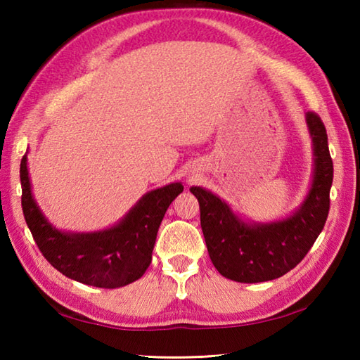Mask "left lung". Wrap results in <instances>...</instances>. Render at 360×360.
<instances>
[{
	"label": "left lung",
	"instance_id": "8db88e82",
	"mask_svg": "<svg viewBox=\"0 0 360 360\" xmlns=\"http://www.w3.org/2000/svg\"><path fill=\"white\" fill-rule=\"evenodd\" d=\"M313 141V179L307 197L290 216L271 222H248L210 191L193 186L200 222L212 265L236 283H264L300 264L324 229L330 208L333 163L327 131L314 112H307Z\"/></svg>",
	"mask_w": 360,
	"mask_h": 360
}]
</instances>
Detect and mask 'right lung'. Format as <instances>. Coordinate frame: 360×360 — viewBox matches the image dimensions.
<instances>
[{"instance_id": "1", "label": "right lung", "mask_w": 360, "mask_h": 360, "mask_svg": "<svg viewBox=\"0 0 360 360\" xmlns=\"http://www.w3.org/2000/svg\"><path fill=\"white\" fill-rule=\"evenodd\" d=\"M22 208L36 245L49 264L75 281L115 289L144 275L152 260L157 231L168 206L184 191L181 182L144 193L112 227L98 231H63L47 221L34 202L27 155L20 163Z\"/></svg>"}]
</instances>
